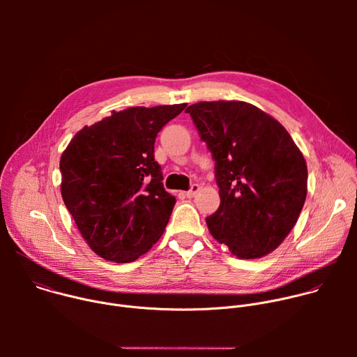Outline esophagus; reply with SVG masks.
Segmentation results:
<instances>
[{"label":"esophagus","mask_w":357,"mask_h":357,"mask_svg":"<svg viewBox=\"0 0 357 357\" xmlns=\"http://www.w3.org/2000/svg\"><path fill=\"white\" fill-rule=\"evenodd\" d=\"M199 189H200V186L197 185V183H193L192 186H190V189L188 190V192H185V195H186V197H193L197 192H199Z\"/></svg>","instance_id":"obj_1"}]
</instances>
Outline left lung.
I'll list each match as a JSON object with an SVG mask.
<instances>
[{
	"instance_id": "8db88e82",
	"label": "left lung",
	"mask_w": 357,
	"mask_h": 357,
	"mask_svg": "<svg viewBox=\"0 0 357 357\" xmlns=\"http://www.w3.org/2000/svg\"><path fill=\"white\" fill-rule=\"evenodd\" d=\"M185 113L215 161L220 206L206 218L212 236L238 259L266 256L303 208V155L277 120L244 101H202Z\"/></svg>"
}]
</instances>
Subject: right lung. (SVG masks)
I'll use <instances>...</instances> for the list:
<instances>
[{"label":"right lung","mask_w":357,"mask_h":357,"mask_svg":"<svg viewBox=\"0 0 357 357\" xmlns=\"http://www.w3.org/2000/svg\"><path fill=\"white\" fill-rule=\"evenodd\" d=\"M186 105L130 107L82 128L61 158L62 197L90 248L130 263L154 244L176 199L162 183L154 144Z\"/></svg>","instance_id":"1"}]
</instances>
